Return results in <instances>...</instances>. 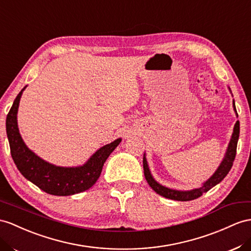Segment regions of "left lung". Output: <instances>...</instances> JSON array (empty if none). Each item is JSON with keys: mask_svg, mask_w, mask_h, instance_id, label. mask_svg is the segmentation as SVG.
Wrapping results in <instances>:
<instances>
[{"mask_svg": "<svg viewBox=\"0 0 251 251\" xmlns=\"http://www.w3.org/2000/svg\"><path fill=\"white\" fill-rule=\"evenodd\" d=\"M233 107H234V110L236 111L234 101H233ZM239 137H240V122L237 121L234 125L232 138H231V140H230V143H229L227 153H226V158L223 160L222 164L220 165V168L217 169V171L214 173V175L212 176L207 182L203 183L201 188L192 190V191L182 192V191H175V190H171V189H168L165 187H162L161 184H159L157 181H155V179L151 177V172L149 170V165H147L146 159L144 157L143 158V169H144V176H145L146 181L149 182L151 188L153 191L158 193L159 195H161L165 198L174 199V201H193V199L201 197L204 192L209 191L211 188L215 187L217 183H220L223 179L227 176L231 168H232L233 160L236 155V146H237V141H239Z\"/></svg>", "mask_w": 251, "mask_h": 251, "instance_id": "8db88e82", "label": "left lung"}]
</instances>
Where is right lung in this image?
<instances>
[{"label": "right lung", "mask_w": 251, "mask_h": 251, "mask_svg": "<svg viewBox=\"0 0 251 251\" xmlns=\"http://www.w3.org/2000/svg\"><path fill=\"white\" fill-rule=\"evenodd\" d=\"M23 90L17 95L6 118L10 153L18 170L27 180L50 195L69 196L91 188L98 181L102 165L120 144L121 139L102 146L85 165L79 168H59L43 161L27 149L19 133L17 112Z\"/></svg>", "instance_id": "right-lung-1"}]
</instances>
